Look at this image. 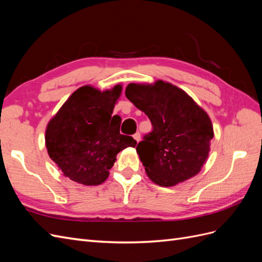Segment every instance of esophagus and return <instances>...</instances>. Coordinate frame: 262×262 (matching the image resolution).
Returning a JSON list of instances; mask_svg holds the SVG:
<instances>
[{
	"instance_id": "obj_1",
	"label": "esophagus",
	"mask_w": 262,
	"mask_h": 262,
	"mask_svg": "<svg viewBox=\"0 0 262 262\" xmlns=\"http://www.w3.org/2000/svg\"><path fill=\"white\" fill-rule=\"evenodd\" d=\"M133 139L136 140V141L138 142V143H139L140 140H141V136H140V133H139V132H137L136 134H134V136H133Z\"/></svg>"
}]
</instances>
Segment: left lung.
<instances>
[{"mask_svg": "<svg viewBox=\"0 0 262 262\" xmlns=\"http://www.w3.org/2000/svg\"><path fill=\"white\" fill-rule=\"evenodd\" d=\"M125 96L153 125L137 146L148 178L172 187L195 176L207 162L214 136L208 114L185 91L161 80L131 83Z\"/></svg>", "mask_w": 262, "mask_h": 262, "instance_id": "obj_1", "label": "left lung"}]
</instances>
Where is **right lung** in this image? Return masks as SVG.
<instances>
[{
  "mask_svg": "<svg viewBox=\"0 0 262 262\" xmlns=\"http://www.w3.org/2000/svg\"><path fill=\"white\" fill-rule=\"evenodd\" d=\"M122 86L100 92L85 85L76 90L49 121L46 147L63 175L78 184L104 182L125 147H136L132 137L120 134V121L113 113Z\"/></svg>",
  "mask_w": 262,
  "mask_h": 262,
  "instance_id": "add662e5",
  "label": "right lung"
}]
</instances>
